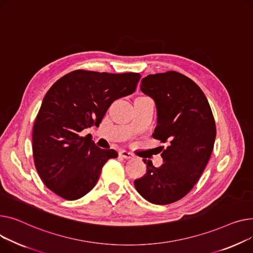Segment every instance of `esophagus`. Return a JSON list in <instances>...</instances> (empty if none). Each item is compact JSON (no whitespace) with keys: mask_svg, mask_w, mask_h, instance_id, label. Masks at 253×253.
Wrapping results in <instances>:
<instances>
[{"mask_svg":"<svg viewBox=\"0 0 253 253\" xmlns=\"http://www.w3.org/2000/svg\"><path fill=\"white\" fill-rule=\"evenodd\" d=\"M120 156H122V157H124V158H126V159H129V158H132L133 155H132L130 152H128V151L122 150V151L120 152Z\"/></svg>","mask_w":253,"mask_h":253,"instance_id":"obj_1","label":"esophagus"}]
</instances>
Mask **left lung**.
I'll return each mask as SVG.
<instances>
[{
  "instance_id": "1",
  "label": "left lung",
  "mask_w": 253,
  "mask_h": 253,
  "mask_svg": "<svg viewBox=\"0 0 253 253\" xmlns=\"http://www.w3.org/2000/svg\"><path fill=\"white\" fill-rule=\"evenodd\" d=\"M140 87L157 109L152 137L169 146L162 147L160 168L143 159L147 172L133 185L147 201L169 204L186 196L205 169L216 136L214 118L201 88L180 72L149 74Z\"/></svg>"
}]
</instances>
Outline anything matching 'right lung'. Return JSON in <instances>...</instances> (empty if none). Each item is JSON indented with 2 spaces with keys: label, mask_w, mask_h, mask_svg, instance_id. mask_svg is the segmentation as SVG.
<instances>
[{
  "label": "right lung",
  "mask_w": 253,
  "mask_h": 253,
  "mask_svg": "<svg viewBox=\"0 0 253 253\" xmlns=\"http://www.w3.org/2000/svg\"><path fill=\"white\" fill-rule=\"evenodd\" d=\"M139 73L74 70L43 97L33 129V153L42 181L58 196L77 200L96 185L103 166L116 158L81 131L99 126L111 103L132 94Z\"/></svg>",
  "instance_id": "obj_1"
}]
</instances>
